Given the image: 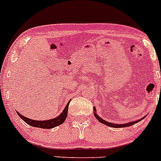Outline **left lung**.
<instances>
[{
	"label": "left lung",
	"instance_id": "8db88e82",
	"mask_svg": "<svg viewBox=\"0 0 161 161\" xmlns=\"http://www.w3.org/2000/svg\"><path fill=\"white\" fill-rule=\"evenodd\" d=\"M93 109H94L95 111V108H93ZM94 115L95 117L97 118V119L99 121V122L102 123V124H106L107 126H108V127H116V128H119V127H130V126H132L133 124H136V123H138V121H140V120H142V119L140 120H138V121H135V122H131V123H128V124H111V123H108L107 122V121H105V120H104L103 119L100 118L99 116H98L97 115L96 113H94Z\"/></svg>",
	"mask_w": 161,
	"mask_h": 161
}]
</instances>
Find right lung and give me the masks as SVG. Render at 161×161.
Returning <instances> with one entry per match:
<instances>
[{
	"label": "right lung",
	"mask_w": 161,
	"mask_h": 161,
	"mask_svg": "<svg viewBox=\"0 0 161 161\" xmlns=\"http://www.w3.org/2000/svg\"><path fill=\"white\" fill-rule=\"evenodd\" d=\"M69 103L70 102L68 103L66 107L64 108V111L61 112V114H60L58 117H57V118L55 119H52L43 120V121H37V120H33V119H31L26 118V117L23 116V115H22L20 113H19L18 112H17V114H18L20 118L24 121V122H26V124L30 126H32V127H40V128H43V129L53 128V127L63 124V123L64 122V120L66 119L67 115H68V104H69Z\"/></svg>",
	"instance_id": "1"
}]
</instances>
